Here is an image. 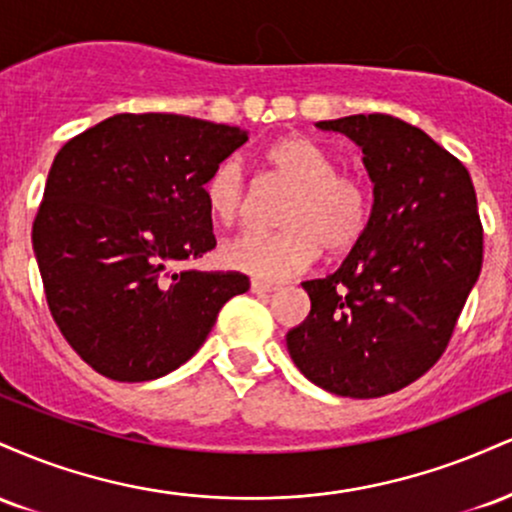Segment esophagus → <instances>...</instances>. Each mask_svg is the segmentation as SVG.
<instances>
[{
  "label": "esophagus",
  "instance_id": "34e87169",
  "mask_svg": "<svg viewBox=\"0 0 512 512\" xmlns=\"http://www.w3.org/2000/svg\"><path fill=\"white\" fill-rule=\"evenodd\" d=\"M250 291L252 293H260V296H264V293H274V291H279V286L276 284H269V281H252L250 284Z\"/></svg>",
  "mask_w": 512,
  "mask_h": 512
}]
</instances>
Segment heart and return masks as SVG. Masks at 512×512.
Returning <instances> with one entry per match:
<instances>
[{
	"mask_svg": "<svg viewBox=\"0 0 512 512\" xmlns=\"http://www.w3.org/2000/svg\"><path fill=\"white\" fill-rule=\"evenodd\" d=\"M274 178L291 185L279 209L281 228L248 231L221 245L228 269L279 281L301 274L320 257L344 255L366 233L370 192L361 178L337 170V161L308 137H286L264 151ZM204 202L214 221L231 226L245 214L250 199L248 175L236 156L211 168L202 185Z\"/></svg>",
	"mask_w": 512,
	"mask_h": 512,
	"instance_id": "obj_1",
	"label": "heart"
}]
</instances>
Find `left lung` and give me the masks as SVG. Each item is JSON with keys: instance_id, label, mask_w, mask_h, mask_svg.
Masks as SVG:
<instances>
[{"instance_id": "1", "label": "left lung", "mask_w": 512, "mask_h": 512, "mask_svg": "<svg viewBox=\"0 0 512 512\" xmlns=\"http://www.w3.org/2000/svg\"><path fill=\"white\" fill-rule=\"evenodd\" d=\"M363 151L373 182L366 233L342 267L303 281L310 313L286 334L298 370L339 397L402 390L448 346L484 257L467 168L392 115L317 122Z\"/></svg>"}]
</instances>
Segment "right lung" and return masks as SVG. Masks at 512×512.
Segmentation results:
<instances>
[{
	"label": "right lung",
	"instance_id": "1",
	"mask_svg": "<svg viewBox=\"0 0 512 512\" xmlns=\"http://www.w3.org/2000/svg\"><path fill=\"white\" fill-rule=\"evenodd\" d=\"M248 132L197 117L120 113L52 161L33 250L57 327L120 383L168 375L204 344L238 272H173L216 245L202 185Z\"/></svg>",
	"mask_w": 512,
	"mask_h": 512
}]
</instances>
